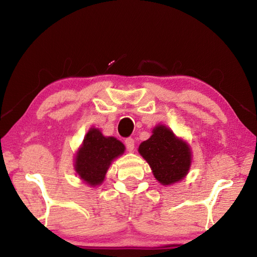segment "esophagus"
<instances>
[{
	"label": "esophagus",
	"instance_id": "esophagus-1",
	"mask_svg": "<svg viewBox=\"0 0 257 257\" xmlns=\"http://www.w3.org/2000/svg\"><path fill=\"white\" fill-rule=\"evenodd\" d=\"M124 145L127 147L128 151H134L135 149V139L134 138H125L124 141Z\"/></svg>",
	"mask_w": 257,
	"mask_h": 257
}]
</instances>
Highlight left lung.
<instances>
[{
  "mask_svg": "<svg viewBox=\"0 0 257 257\" xmlns=\"http://www.w3.org/2000/svg\"><path fill=\"white\" fill-rule=\"evenodd\" d=\"M138 151L162 185L175 184L189 170L191 154L188 145L164 125L155 127L151 138L143 142Z\"/></svg>",
  "mask_w": 257,
  "mask_h": 257,
  "instance_id": "8db88e82",
  "label": "left lung"
}]
</instances>
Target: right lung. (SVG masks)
<instances>
[{
  "label": "right lung",
  "instance_id": "1",
  "mask_svg": "<svg viewBox=\"0 0 257 257\" xmlns=\"http://www.w3.org/2000/svg\"><path fill=\"white\" fill-rule=\"evenodd\" d=\"M124 146L114 137H104L98 129L92 128L76 158V171L90 186L102 184L113 160L123 153Z\"/></svg>",
  "mask_w": 257,
  "mask_h": 257
}]
</instances>
